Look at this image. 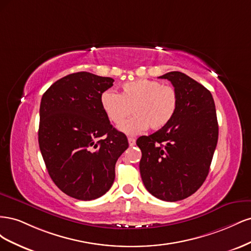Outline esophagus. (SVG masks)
Segmentation results:
<instances>
[{"instance_id":"1","label":"esophagus","mask_w":251,"mask_h":251,"mask_svg":"<svg viewBox=\"0 0 251 251\" xmlns=\"http://www.w3.org/2000/svg\"><path fill=\"white\" fill-rule=\"evenodd\" d=\"M127 141H128V144H130V147H133V146H135L136 140H135L134 138H132V137H128V138H127Z\"/></svg>"}]
</instances>
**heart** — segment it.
Returning a JSON list of instances; mask_svg holds the SVG:
<instances>
[{
  "label": "heart",
  "mask_w": 251,
  "mask_h": 251,
  "mask_svg": "<svg viewBox=\"0 0 251 251\" xmlns=\"http://www.w3.org/2000/svg\"><path fill=\"white\" fill-rule=\"evenodd\" d=\"M100 104L113 124L120 125L131 113L135 116L123 124L120 131L137 135L146 131L160 130L168 126L178 107V94L174 87L161 81L140 78L126 82L121 93L107 90L100 96Z\"/></svg>",
  "instance_id": "obj_1"
}]
</instances>
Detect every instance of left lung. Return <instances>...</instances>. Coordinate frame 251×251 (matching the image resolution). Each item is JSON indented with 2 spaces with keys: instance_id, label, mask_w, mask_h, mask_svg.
Returning <instances> with one entry per match:
<instances>
[{
  "instance_id": "obj_1",
  "label": "left lung",
  "mask_w": 251,
  "mask_h": 251,
  "mask_svg": "<svg viewBox=\"0 0 251 251\" xmlns=\"http://www.w3.org/2000/svg\"><path fill=\"white\" fill-rule=\"evenodd\" d=\"M159 78L172 82L178 107L171 123L136 144L144 186L156 198L175 202L196 193L206 179L218 142L215 101L209 91L186 74L173 71Z\"/></svg>"
}]
</instances>
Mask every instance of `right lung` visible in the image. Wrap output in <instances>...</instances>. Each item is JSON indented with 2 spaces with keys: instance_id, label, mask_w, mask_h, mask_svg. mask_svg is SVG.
Wrapping results in <instances>:
<instances>
[{
  "instance_id": "right-lung-1",
  "label": "right lung",
  "mask_w": 251,
  "mask_h": 251,
  "mask_svg": "<svg viewBox=\"0 0 251 251\" xmlns=\"http://www.w3.org/2000/svg\"><path fill=\"white\" fill-rule=\"evenodd\" d=\"M114 79L77 72L58 79L44 93L39 144L55 185L74 199L100 198L115 179V164L128 148L126 136L114 128L100 96Z\"/></svg>"
}]
</instances>
